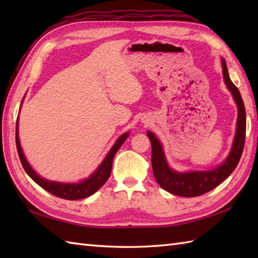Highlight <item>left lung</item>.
Segmentation results:
<instances>
[{
  "mask_svg": "<svg viewBox=\"0 0 258 258\" xmlns=\"http://www.w3.org/2000/svg\"><path fill=\"white\" fill-rule=\"evenodd\" d=\"M221 61L224 82L228 91L232 93L234 101L237 105V122L231 151L220 165L208 171H175L168 165L164 147L160 140L151 131H147L146 133L152 144L153 173L158 185L168 193L183 197H195L205 194L215 188L233 173L242 156L246 134L245 106L238 89L229 79L225 59L221 57Z\"/></svg>",
  "mask_w": 258,
  "mask_h": 258,
  "instance_id": "8db88e82",
  "label": "left lung"
}]
</instances>
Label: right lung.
I'll return each mask as SVG.
<instances>
[{"label": "right lung", "mask_w": 258, "mask_h": 258, "mask_svg": "<svg viewBox=\"0 0 258 258\" xmlns=\"http://www.w3.org/2000/svg\"><path fill=\"white\" fill-rule=\"evenodd\" d=\"M22 103H23V100H22ZM22 103H21V106H22ZM21 106H20V109H21ZM128 135H130L128 132L120 135L95 171L93 172L87 178L82 179L80 182H76V183H62V182H55V180L43 178L34 171V169H33V167L30 165V163L27 162L23 153V150H22L21 147L20 138H19V116H18V122H16L15 141H16V149H18L22 166H23V168L25 169L26 174L29 175V176L34 180L37 185H40L42 188L47 190L48 193H51L57 197H61V199H64V200L75 201V200L85 199V197L93 195L95 191L100 189L104 184H105V182L109 177V175H111L113 158L115 154H116V152L118 151L119 147L122 146V144L126 141V139L128 138Z\"/></svg>", "instance_id": "add662e5"}]
</instances>
